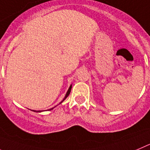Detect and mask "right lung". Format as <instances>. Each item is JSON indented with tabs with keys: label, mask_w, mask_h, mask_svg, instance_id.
<instances>
[{
	"label": "right lung",
	"mask_w": 150,
	"mask_h": 150,
	"mask_svg": "<svg viewBox=\"0 0 150 150\" xmlns=\"http://www.w3.org/2000/svg\"><path fill=\"white\" fill-rule=\"evenodd\" d=\"M71 89H72V85H71V86H70L69 87V90H68V91H67V94H66V96H65V98H63V100L61 102H63V101L65 100L66 98H67V97H68V96L69 95V93H70V92H71ZM61 102H60V103H61ZM53 108H51V109H49V110H52V109ZM33 111H34V112H41V110H38V111H36V110H33Z\"/></svg>",
	"instance_id": "right-lung-1"
}]
</instances>
